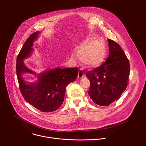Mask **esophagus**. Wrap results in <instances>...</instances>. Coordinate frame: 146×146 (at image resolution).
Segmentation results:
<instances>
[{"instance_id":"34e87169","label":"esophagus","mask_w":146,"mask_h":146,"mask_svg":"<svg viewBox=\"0 0 146 146\" xmlns=\"http://www.w3.org/2000/svg\"><path fill=\"white\" fill-rule=\"evenodd\" d=\"M84 76V72H83V70L82 69H80V70L78 71V77L79 78H81L82 77H83Z\"/></svg>"}]
</instances>
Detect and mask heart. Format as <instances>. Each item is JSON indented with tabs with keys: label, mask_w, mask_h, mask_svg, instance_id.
Masks as SVG:
<instances>
[{
	"label": "heart",
	"mask_w": 146,
	"mask_h": 146,
	"mask_svg": "<svg viewBox=\"0 0 146 146\" xmlns=\"http://www.w3.org/2000/svg\"><path fill=\"white\" fill-rule=\"evenodd\" d=\"M77 53L82 62L89 67L99 66L105 56V44L100 39L88 38L77 48Z\"/></svg>",
	"instance_id": "obj_1"
}]
</instances>
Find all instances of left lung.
Instances as JSON below:
<instances>
[{
	"instance_id": "1",
	"label": "left lung",
	"mask_w": 146,
	"mask_h": 146,
	"mask_svg": "<svg viewBox=\"0 0 146 146\" xmlns=\"http://www.w3.org/2000/svg\"><path fill=\"white\" fill-rule=\"evenodd\" d=\"M109 55L104 63L88 71L90 81L88 94L92 100L102 106L117 100L128 84L130 65L120 46L108 38Z\"/></svg>"
}]
</instances>
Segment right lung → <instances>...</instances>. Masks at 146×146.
<instances>
[{
    "instance_id": "obj_1",
    "label": "right lung",
    "mask_w": 146,
    "mask_h": 146,
    "mask_svg": "<svg viewBox=\"0 0 146 146\" xmlns=\"http://www.w3.org/2000/svg\"><path fill=\"white\" fill-rule=\"evenodd\" d=\"M38 32L32 33L26 40L19 51L16 62V71L21 93L30 105L41 112H52L58 109L64 101L66 87L74 81L78 74V68H59L48 70L39 74L28 69L24 60L31 55L33 41L37 39ZM29 72L38 76L34 83L26 82L22 76Z\"/></svg>"
}]
</instances>
